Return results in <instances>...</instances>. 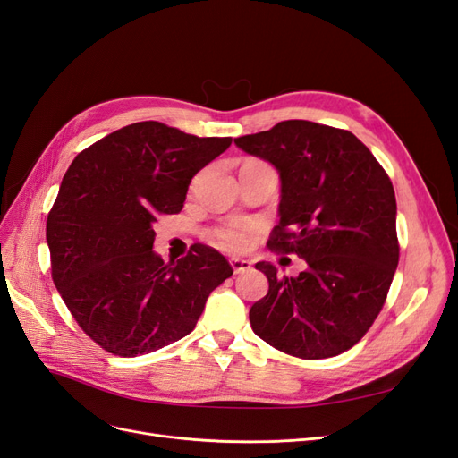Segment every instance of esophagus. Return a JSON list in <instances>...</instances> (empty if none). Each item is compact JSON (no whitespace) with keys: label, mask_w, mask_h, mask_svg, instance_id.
<instances>
[{"label":"esophagus","mask_w":458,"mask_h":458,"mask_svg":"<svg viewBox=\"0 0 458 458\" xmlns=\"http://www.w3.org/2000/svg\"><path fill=\"white\" fill-rule=\"evenodd\" d=\"M231 267L234 273H244L252 267V261L241 259V258H231Z\"/></svg>","instance_id":"esophagus-1"}]
</instances>
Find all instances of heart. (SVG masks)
I'll return each mask as SVG.
<instances>
[{
    "mask_svg": "<svg viewBox=\"0 0 458 458\" xmlns=\"http://www.w3.org/2000/svg\"><path fill=\"white\" fill-rule=\"evenodd\" d=\"M212 241L224 248V250L229 252H242L246 250L248 246L252 242V231L248 229L246 225H239V224H231V225H224L217 227L212 233Z\"/></svg>",
    "mask_w": 458,
    "mask_h": 458,
    "instance_id": "heart-1",
    "label": "heart"
}]
</instances>
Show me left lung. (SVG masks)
<instances>
[{
    "label": "left lung",
    "instance_id": "obj_1",
    "mask_svg": "<svg viewBox=\"0 0 458 458\" xmlns=\"http://www.w3.org/2000/svg\"><path fill=\"white\" fill-rule=\"evenodd\" d=\"M234 145L279 172L281 219L267 246L308 266L281 276L269 261L256 263L269 293L250 308L252 330L288 355H340L378 317L397 269L390 177L353 133L308 120L279 122Z\"/></svg>",
    "mask_w": 458,
    "mask_h": 458
}]
</instances>
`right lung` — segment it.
<instances>
[{
  "instance_id": "right-lung-1",
  "label": "right lung",
  "mask_w": 458,
  "mask_h": 458,
  "mask_svg": "<svg viewBox=\"0 0 458 458\" xmlns=\"http://www.w3.org/2000/svg\"><path fill=\"white\" fill-rule=\"evenodd\" d=\"M160 122H137L72 160L47 216L51 276L81 330L135 357L195 328L212 290L233 275L214 248L164 263L152 250L162 214L182 212L191 179L231 145Z\"/></svg>"
}]
</instances>
